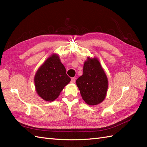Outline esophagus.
I'll use <instances>...</instances> for the list:
<instances>
[{
    "label": "esophagus",
    "instance_id": "obj_1",
    "mask_svg": "<svg viewBox=\"0 0 147 147\" xmlns=\"http://www.w3.org/2000/svg\"><path fill=\"white\" fill-rule=\"evenodd\" d=\"M76 78H71V83H74L75 81H76Z\"/></svg>",
    "mask_w": 147,
    "mask_h": 147
}]
</instances>
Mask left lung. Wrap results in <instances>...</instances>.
Instances as JSON below:
<instances>
[{"mask_svg": "<svg viewBox=\"0 0 147 147\" xmlns=\"http://www.w3.org/2000/svg\"><path fill=\"white\" fill-rule=\"evenodd\" d=\"M82 98L89 106L101 103L106 96L108 79L98 59H88L84 63L83 74L76 80Z\"/></svg>", "mask_w": 147, "mask_h": 147, "instance_id": "left-lung-1", "label": "left lung"}]
</instances>
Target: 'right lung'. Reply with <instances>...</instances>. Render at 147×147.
I'll use <instances>...</instances> for the list:
<instances>
[{
    "label": "right lung",
    "instance_id": "obj_1",
    "mask_svg": "<svg viewBox=\"0 0 147 147\" xmlns=\"http://www.w3.org/2000/svg\"><path fill=\"white\" fill-rule=\"evenodd\" d=\"M71 81L65 67L58 54L48 57L38 69L34 77L36 93L46 101H53L59 96L64 88Z\"/></svg>",
    "mask_w": 147,
    "mask_h": 147
}]
</instances>
